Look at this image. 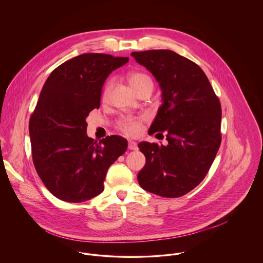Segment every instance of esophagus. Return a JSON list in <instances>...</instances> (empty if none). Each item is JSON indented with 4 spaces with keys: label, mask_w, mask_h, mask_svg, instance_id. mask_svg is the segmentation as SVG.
Listing matches in <instances>:
<instances>
[{
    "label": "esophagus",
    "mask_w": 263,
    "mask_h": 263,
    "mask_svg": "<svg viewBox=\"0 0 263 263\" xmlns=\"http://www.w3.org/2000/svg\"><path fill=\"white\" fill-rule=\"evenodd\" d=\"M128 149H129V150H137V143H136L135 141L129 140V141H128Z\"/></svg>",
    "instance_id": "obj_1"
}]
</instances>
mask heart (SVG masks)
<instances>
[{
  "mask_svg": "<svg viewBox=\"0 0 263 263\" xmlns=\"http://www.w3.org/2000/svg\"><path fill=\"white\" fill-rule=\"evenodd\" d=\"M127 80L130 86L133 89L138 92L140 89L150 87L153 88V81L149 75L143 72L134 71L129 72L127 74ZM112 87V81L106 82L103 91H102V100H106L110 88ZM148 119L147 115H140V116H126L122 117L117 122V128L128 136H137L143 130V123Z\"/></svg>",
  "mask_w": 263,
  "mask_h": 263,
  "instance_id": "1",
  "label": "heart"
}]
</instances>
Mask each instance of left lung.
Listing matches in <instances>:
<instances>
[{"label":"left lung","mask_w":263,"mask_h":263,"mask_svg":"<svg viewBox=\"0 0 263 263\" xmlns=\"http://www.w3.org/2000/svg\"><path fill=\"white\" fill-rule=\"evenodd\" d=\"M162 88L163 104L149 134L165 132L167 145L141 142L146 164L140 186L166 198L185 195L208 174L221 145V103L200 67L172 50L132 52Z\"/></svg>","instance_id":"obj_1"}]
</instances>
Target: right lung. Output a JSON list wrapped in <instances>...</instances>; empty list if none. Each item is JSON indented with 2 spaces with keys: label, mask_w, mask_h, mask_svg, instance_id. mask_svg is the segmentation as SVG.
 <instances>
[{
  "label": "right lung",
  "mask_w": 263,
  "mask_h": 263,
  "mask_svg": "<svg viewBox=\"0 0 263 263\" xmlns=\"http://www.w3.org/2000/svg\"><path fill=\"white\" fill-rule=\"evenodd\" d=\"M128 57L86 53L51 72L29 119L32 161L51 193L66 202L89 200L103 191L107 170L127 150V140L88 137L86 118L100 108L102 86Z\"/></svg>",
  "instance_id": "1"
}]
</instances>
